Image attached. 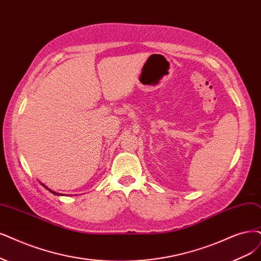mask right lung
Here are the masks:
<instances>
[{
	"mask_svg": "<svg viewBox=\"0 0 261 261\" xmlns=\"http://www.w3.org/2000/svg\"><path fill=\"white\" fill-rule=\"evenodd\" d=\"M41 184L48 190V191H50L51 192V194H54V195H56V196H63V195H61V194H59V192H56V191H54V190H51V189H49V188H48L47 186H45L44 184H43V182H41Z\"/></svg>",
	"mask_w": 261,
	"mask_h": 261,
	"instance_id": "1",
	"label": "right lung"
}]
</instances>
